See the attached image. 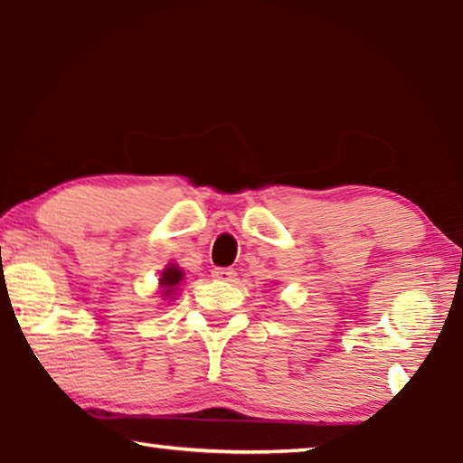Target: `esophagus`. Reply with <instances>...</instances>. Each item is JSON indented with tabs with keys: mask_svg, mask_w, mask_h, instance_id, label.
<instances>
[{
	"mask_svg": "<svg viewBox=\"0 0 463 463\" xmlns=\"http://www.w3.org/2000/svg\"><path fill=\"white\" fill-rule=\"evenodd\" d=\"M213 278L221 279V281H231L234 278V269H231V268H214Z\"/></svg>",
	"mask_w": 463,
	"mask_h": 463,
	"instance_id": "1",
	"label": "esophagus"
}]
</instances>
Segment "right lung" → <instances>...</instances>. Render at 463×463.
I'll return each mask as SVG.
<instances>
[{
  "mask_svg": "<svg viewBox=\"0 0 463 463\" xmlns=\"http://www.w3.org/2000/svg\"><path fill=\"white\" fill-rule=\"evenodd\" d=\"M184 279V271L177 268V265L169 263L165 269L161 271V278H159V288H161V296L171 298L174 300V294L179 286V281Z\"/></svg>",
  "mask_w": 463,
  "mask_h": 463,
  "instance_id": "right-lung-1",
  "label": "right lung"
}]
</instances>
